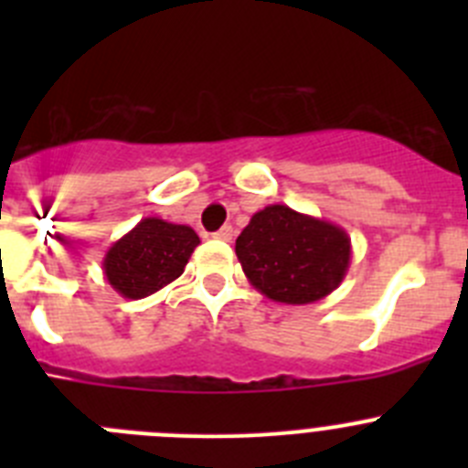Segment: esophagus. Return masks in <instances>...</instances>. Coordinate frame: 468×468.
I'll use <instances>...</instances> for the list:
<instances>
[{"mask_svg": "<svg viewBox=\"0 0 468 468\" xmlns=\"http://www.w3.org/2000/svg\"><path fill=\"white\" fill-rule=\"evenodd\" d=\"M215 239H220V241H231V239H234V227L225 225L220 231H215Z\"/></svg>", "mask_w": 468, "mask_h": 468, "instance_id": "1", "label": "esophagus"}]
</instances>
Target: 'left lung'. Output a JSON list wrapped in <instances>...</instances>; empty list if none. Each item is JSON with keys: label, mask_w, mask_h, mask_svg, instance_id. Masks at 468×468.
Segmentation results:
<instances>
[{"label": "left lung", "mask_w": 468, "mask_h": 468, "mask_svg": "<svg viewBox=\"0 0 468 468\" xmlns=\"http://www.w3.org/2000/svg\"><path fill=\"white\" fill-rule=\"evenodd\" d=\"M243 274L281 304H312L340 288L351 262V239L340 225L264 206L237 239Z\"/></svg>", "instance_id": "8db88e82"}]
</instances>
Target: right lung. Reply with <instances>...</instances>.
<instances>
[{"mask_svg":"<svg viewBox=\"0 0 468 468\" xmlns=\"http://www.w3.org/2000/svg\"><path fill=\"white\" fill-rule=\"evenodd\" d=\"M198 243L192 227L143 218L112 243L102 258V274L122 297L143 300L183 274Z\"/></svg>","mask_w":468,"mask_h":468,"instance_id":"obj_1","label":"right lung"}]
</instances>
